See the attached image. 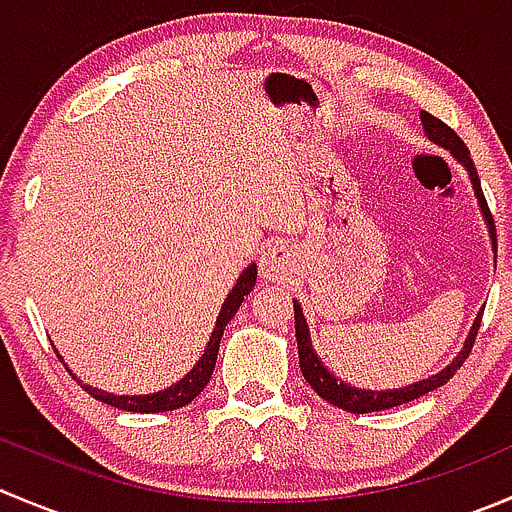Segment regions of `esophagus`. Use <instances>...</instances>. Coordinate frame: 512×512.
<instances>
[{"label": "esophagus", "mask_w": 512, "mask_h": 512, "mask_svg": "<svg viewBox=\"0 0 512 512\" xmlns=\"http://www.w3.org/2000/svg\"><path fill=\"white\" fill-rule=\"evenodd\" d=\"M260 272L265 280H287L292 275V252L285 245H270L260 257Z\"/></svg>", "instance_id": "obj_1"}]
</instances>
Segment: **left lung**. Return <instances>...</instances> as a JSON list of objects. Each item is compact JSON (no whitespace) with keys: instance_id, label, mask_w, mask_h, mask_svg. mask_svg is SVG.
I'll list each match as a JSON object with an SVG mask.
<instances>
[{"instance_id":"left-lung-1","label":"left lung","mask_w":512,"mask_h":512,"mask_svg":"<svg viewBox=\"0 0 512 512\" xmlns=\"http://www.w3.org/2000/svg\"><path fill=\"white\" fill-rule=\"evenodd\" d=\"M420 119H423L425 135H428L430 140L435 142V145L450 150V155H453L455 160H458L460 165L468 170L470 182H473L475 197H478L480 212H483L485 225H488V230H490V240H493V247H495V222H493V215H490V210H488V202H485L483 187H480L478 170H475L473 160H470L468 147H465V142L460 140L458 132L450 130L443 119L433 117L430 112H420ZM483 310H485V307H483ZM480 320H483V315L475 317V322H473V327H470V335H468V340H465L463 350H460L458 357H455V360L450 362L445 370H440L438 375L428 377V380L415 382V385H408V388L362 390V388H352V385H347V382H337V377L332 375V372L325 367V362L317 357V352L312 350L310 327H307L305 315H302V307L297 305V300H295V335H297V352H300V370H302V375H305V380L310 382V388L315 390V393L320 395L322 400H327L330 405H337V408L347 410V413L360 415V413H375V410L398 408V405L410 403V400H418L420 395H425V393H430V390L445 385V382H448L450 377H453L455 372L460 370V365L465 362V357H468L470 350H473L475 335H478V330H480Z\"/></svg>"}]
</instances>
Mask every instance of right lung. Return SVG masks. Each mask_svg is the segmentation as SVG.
Here are the masks:
<instances>
[{
    "instance_id": "right-lung-1",
    "label": "right lung",
    "mask_w": 512,
    "mask_h": 512,
    "mask_svg": "<svg viewBox=\"0 0 512 512\" xmlns=\"http://www.w3.org/2000/svg\"><path fill=\"white\" fill-rule=\"evenodd\" d=\"M255 280H257V265H250L247 270H242L240 280H237V285L232 287L225 305H222L220 315H217L215 330H212V337L210 342H207L205 352H202V357L197 360V365L192 367L180 382H175L172 388L160 390V393H152V395H112V393H104V390L89 388V385H82V388L87 390L92 398L102 400V403L112 405V408L127 410V413H167V410H177L190 405L192 400L205 390L207 382H210L212 370H215V362H217V350H220L222 332H225L227 322L235 317V312L240 310L242 300L252 292ZM59 360H62V357H59Z\"/></svg>"
}]
</instances>
